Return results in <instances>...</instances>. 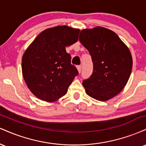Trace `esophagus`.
Instances as JSON below:
<instances>
[{
	"mask_svg": "<svg viewBox=\"0 0 146 146\" xmlns=\"http://www.w3.org/2000/svg\"><path fill=\"white\" fill-rule=\"evenodd\" d=\"M77 69H78L79 73H81V71H82V66H77Z\"/></svg>",
	"mask_w": 146,
	"mask_h": 146,
	"instance_id": "1",
	"label": "esophagus"
}]
</instances>
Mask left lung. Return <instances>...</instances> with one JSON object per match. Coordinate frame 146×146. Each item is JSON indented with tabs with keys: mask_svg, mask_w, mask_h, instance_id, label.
<instances>
[{
	"mask_svg": "<svg viewBox=\"0 0 146 146\" xmlns=\"http://www.w3.org/2000/svg\"><path fill=\"white\" fill-rule=\"evenodd\" d=\"M79 40L93 63V74L82 82L86 93L99 101L110 100L123 90L130 78V50L116 33L100 26L82 29Z\"/></svg>",
	"mask_w": 146,
	"mask_h": 146,
	"instance_id": "1",
	"label": "left lung"
}]
</instances>
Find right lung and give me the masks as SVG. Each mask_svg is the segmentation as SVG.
<instances>
[{
    "label": "right lung",
    "mask_w": 146,
    "mask_h": 146,
    "mask_svg": "<svg viewBox=\"0 0 146 146\" xmlns=\"http://www.w3.org/2000/svg\"><path fill=\"white\" fill-rule=\"evenodd\" d=\"M80 29L66 25L44 30L28 46L22 58V73L36 98L58 101L67 93L78 71L71 64L66 46L78 40Z\"/></svg>",
    "instance_id": "obj_1"
}]
</instances>
